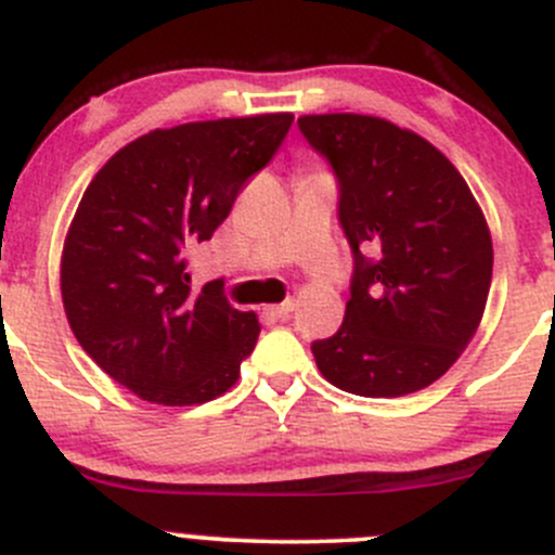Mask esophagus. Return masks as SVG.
Wrapping results in <instances>:
<instances>
[{"label":"esophagus","instance_id":"obj_1","mask_svg":"<svg viewBox=\"0 0 555 555\" xmlns=\"http://www.w3.org/2000/svg\"><path fill=\"white\" fill-rule=\"evenodd\" d=\"M295 311V304L293 300H284V304H279V306H268L266 309V313H271L273 319H287L289 313Z\"/></svg>","mask_w":555,"mask_h":555}]
</instances>
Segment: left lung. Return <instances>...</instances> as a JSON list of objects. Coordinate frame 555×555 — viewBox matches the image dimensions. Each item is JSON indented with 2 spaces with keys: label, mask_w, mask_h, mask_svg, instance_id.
I'll list each match as a JSON object with an SVG mask.
<instances>
[{
  "label": "left lung",
  "mask_w": 555,
  "mask_h": 555,
  "mask_svg": "<svg viewBox=\"0 0 555 555\" xmlns=\"http://www.w3.org/2000/svg\"><path fill=\"white\" fill-rule=\"evenodd\" d=\"M338 177V220L354 255L338 333L313 340L322 376L362 397L438 382L473 340L491 287V233L438 147L384 117H298Z\"/></svg>",
  "instance_id": "obj_1"
}]
</instances>
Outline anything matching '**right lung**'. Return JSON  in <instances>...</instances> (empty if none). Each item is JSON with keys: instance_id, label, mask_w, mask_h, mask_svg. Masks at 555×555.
<instances>
[{"instance_id": "add662e5", "label": "right lung", "mask_w": 555, "mask_h": 555, "mask_svg": "<svg viewBox=\"0 0 555 555\" xmlns=\"http://www.w3.org/2000/svg\"><path fill=\"white\" fill-rule=\"evenodd\" d=\"M293 126L289 112L155 128L91 179L61 255L69 327L93 362L158 405H201L238 382L260 322L190 289L184 251L222 225Z\"/></svg>"}]
</instances>
